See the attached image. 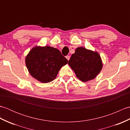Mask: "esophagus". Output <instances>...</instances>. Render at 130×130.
<instances>
[{
    "label": "esophagus",
    "mask_w": 130,
    "mask_h": 130,
    "mask_svg": "<svg viewBox=\"0 0 130 130\" xmlns=\"http://www.w3.org/2000/svg\"><path fill=\"white\" fill-rule=\"evenodd\" d=\"M66 58H67L68 60H69V59H70V56H68H68H66Z\"/></svg>",
    "instance_id": "34e87169"
}]
</instances>
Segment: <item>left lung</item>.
<instances>
[{
    "mask_svg": "<svg viewBox=\"0 0 130 130\" xmlns=\"http://www.w3.org/2000/svg\"><path fill=\"white\" fill-rule=\"evenodd\" d=\"M68 64L74 71L77 78L86 82L94 79L103 67L100 55L83 47H78L72 54Z\"/></svg>",
    "mask_w": 130,
    "mask_h": 130,
    "instance_id": "1",
    "label": "left lung"
}]
</instances>
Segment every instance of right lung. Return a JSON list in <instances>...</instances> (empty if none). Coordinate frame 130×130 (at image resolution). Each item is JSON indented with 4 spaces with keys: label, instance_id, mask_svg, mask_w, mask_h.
<instances>
[{
    "label": "right lung",
    "instance_id": "obj_1",
    "mask_svg": "<svg viewBox=\"0 0 130 130\" xmlns=\"http://www.w3.org/2000/svg\"><path fill=\"white\" fill-rule=\"evenodd\" d=\"M25 61L29 74L43 83L54 80L61 68L68 62L59 50L48 46L32 48Z\"/></svg>",
    "mask_w": 130,
    "mask_h": 130
}]
</instances>
